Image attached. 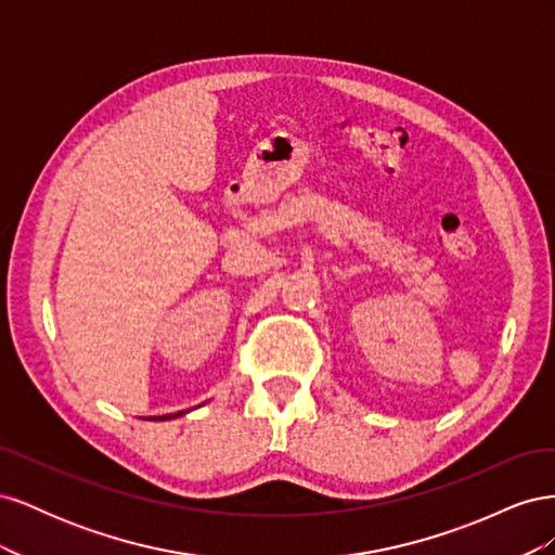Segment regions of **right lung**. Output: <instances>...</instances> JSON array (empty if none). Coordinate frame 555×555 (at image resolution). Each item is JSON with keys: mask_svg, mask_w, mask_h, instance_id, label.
<instances>
[{"mask_svg": "<svg viewBox=\"0 0 555 555\" xmlns=\"http://www.w3.org/2000/svg\"><path fill=\"white\" fill-rule=\"evenodd\" d=\"M182 412H178V414H166V416H155V418H171V416H180Z\"/></svg>", "mask_w": 555, "mask_h": 555, "instance_id": "obj_1", "label": "right lung"}]
</instances>
